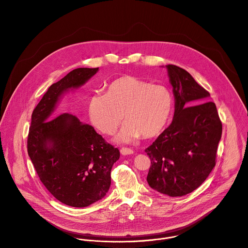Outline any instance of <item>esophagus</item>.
Wrapping results in <instances>:
<instances>
[{
    "instance_id": "obj_1",
    "label": "esophagus",
    "mask_w": 248,
    "mask_h": 248,
    "mask_svg": "<svg viewBox=\"0 0 248 248\" xmlns=\"http://www.w3.org/2000/svg\"><path fill=\"white\" fill-rule=\"evenodd\" d=\"M120 153L123 156H128V155H133L134 151L132 149H130V148H121L120 149Z\"/></svg>"
}]
</instances>
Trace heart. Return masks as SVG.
Returning a JSON list of instances; mask_svg holds the SVG:
<instances>
[{"label":"heart","mask_w":248,"mask_h":248,"mask_svg":"<svg viewBox=\"0 0 248 248\" xmlns=\"http://www.w3.org/2000/svg\"><path fill=\"white\" fill-rule=\"evenodd\" d=\"M173 108L170 90L135 77H122L109 83L106 93H95L88 103L92 125L112 135L126 121L115 138L118 143H130L140 136L150 139L165 129Z\"/></svg>","instance_id":"heart-1"}]
</instances>
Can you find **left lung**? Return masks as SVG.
I'll return each instance as SVG.
<instances>
[{"mask_svg": "<svg viewBox=\"0 0 248 248\" xmlns=\"http://www.w3.org/2000/svg\"><path fill=\"white\" fill-rule=\"evenodd\" d=\"M165 67L174 95V116L145 149L151 160L147 182L158 192L176 197L192 192L212 172L222 124L206 89L185 69Z\"/></svg>", "mask_w": 248, "mask_h": 248, "instance_id": "left-lung-1", "label": "left lung"}]
</instances>
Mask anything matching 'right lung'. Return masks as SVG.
<instances>
[{
  "instance_id": "obj_1",
  "label": "right lung",
  "mask_w": 248,
  "mask_h": 248,
  "mask_svg": "<svg viewBox=\"0 0 248 248\" xmlns=\"http://www.w3.org/2000/svg\"><path fill=\"white\" fill-rule=\"evenodd\" d=\"M98 71L77 68L53 83L32 111L28 136V154L40 181L55 198L76 208L105 197L120 153L91 125L54 111L65 93L82 87Z\"/></svg>"
}]
</instances>
